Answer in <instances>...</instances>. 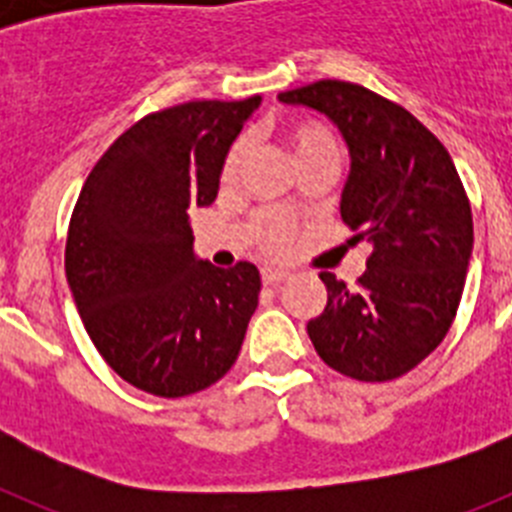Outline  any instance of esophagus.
Masks as SVG:
<instances>
[{
    "mask_svg": "<svg viewBox=\"0 0 512 512\" xmlns=\"http://www.w3.org/2000/svg\"><path fill=\"white\" fill-rule=\"evenodd\" d=\"M287 277H289V274L284 269H264V271H261V282H264V284H279V282H284Z\"/></svg>",
    "mask_w": 512,
    "mask_h": 512,
    "instance_id": "34e87169",
    "label": "esophagus"
}]
</instances>
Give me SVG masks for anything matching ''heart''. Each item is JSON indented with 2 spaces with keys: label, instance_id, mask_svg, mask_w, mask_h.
Returning a JSON list of instances; mask_svg holds the SVG:
<instances>
[{
  "label": "heart",
  "instance_id": "1",
  "mask_svg": "<svg viewBox=\"0 0 512 512\" xmlns=\"http://www.w3.org/2000/svg\"><path fill=\"white\" fill-rule=\"evenodd\" d=\"M287 140L292 146V153H295L297 164H305L310 158L320 156H341V146H338V138L325 128L323 122L315 120H302L289 125L287 128ZM248 153V138H238L230 146L228 156H225L223 164V182H230L235 179L238 169H241L243 158ZM256 241L266 248L269 253H279L287 248L289 238H292V228L277 212H259L253 217L251 225Z\"/></svg>",
  "mask_w": 512,
  "mask_h": 512
}]
</instances>
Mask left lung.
I'll use <instances>...</instances> for the list:
<instances>
[{
    "label": "left lung",
    "mask_w": 512,
    "mask_h": 512,
    "mask_svg": "<svg viewBox=\"0 0 512 512\" xmlns=\"http://www.w3.org/2000/svg\"><path fill=\"white\" fill-rule=\"evenodd\" d=\"M328 117L351 171L341 220L372 243L354 289L320 271L328 305L307 323L320 359L359 382L408 374L446 338L472 259V207L441 140L405 107L351 81L279 94Z\"/></svg>",
    "instance_id": "left-lung-1"
}]
</instances>
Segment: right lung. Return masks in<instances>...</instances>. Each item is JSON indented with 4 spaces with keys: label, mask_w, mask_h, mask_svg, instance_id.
Here are the masks:
<instances>
[{
    "label": "right lung",
    "mask_w": 512,
    "mask_h": 512,
    "mask_svg": "<svg viewBox=\"0 0 512 512\" xmlns=\"http://www.w3.org/2000/svg\"><path fill=\"white\" fill-rule=\"evenodd\" d=\"M261 97L176 104L107 148L81 187L66 279L89 338L122 379L184 397L225 377L259 305V269L194 256L189 210L215 202L225 156Z\"/></svg>",
    "instance_id": "obj_1"
}]
</instances>
